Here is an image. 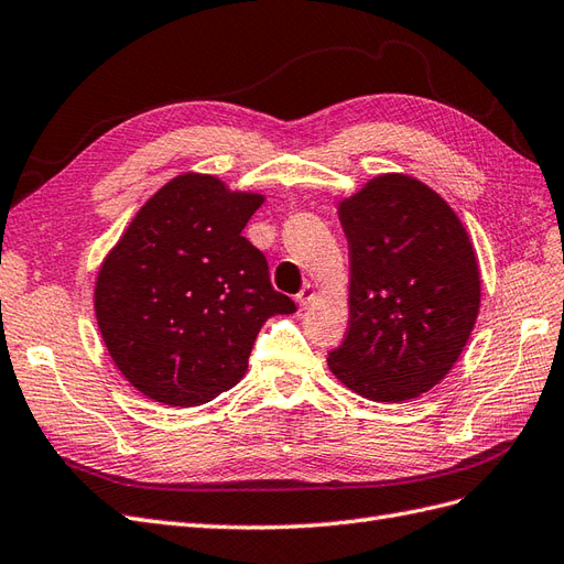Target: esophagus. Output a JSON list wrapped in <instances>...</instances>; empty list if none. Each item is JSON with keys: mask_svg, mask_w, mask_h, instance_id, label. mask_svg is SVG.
Instances as JSON below:
<instances>
[{"mask_svg": "<svg viewBox=\"0 0 564 564\" xmlns=\"http://www.w3.org/2000/svg\"><path fill=\"white\" fill-rule=\"evenodd\" d=\"M312 300H314V285H312V283H304V285H302V291H300V293H297V297H295V302L300 304L302 310H307Z\"/></svg>", "mask_w": 564, "mask_h": 564, "instance_id": "1", "label": "esophagus"}]
</instances>
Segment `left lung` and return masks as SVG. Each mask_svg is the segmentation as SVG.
<instances>
[{
    "mask_svg": "<svg viewBox=\"0 0 564 564\" xmlns=\"http://www.w3.org/2000/svg\"><path fill=\"white\" fill-rule=\"evenodd\" d=\"M349 243V328L333 376L371 401L425 394L458 361L479 314V267L437 191L388 172L337 203Z\"/></svg>",
    "mask_w": 564,
    "mask_h": 564,
    "instance_id": "8db88e82",
    "label": "left lung"
}]
</instances>
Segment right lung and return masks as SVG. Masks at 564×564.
I'll list each match as a JSON object with an SVG mask.
<instances>
[{
	"label": "right lung",
	"mask_w": 564,
	"mask_h": 564,
	"mask_svg": "<svg viewBox=\"0 0 564 564\" xmlns=\"http://www.w3.org/2000/svg\"><path fill=\"white\" fill-rule=\"evenodd\" d=\"M262 193L184 172L141 205L106 254L94 314L112 364L143 397L200 406L246 376L254 337L295 302L243 236Z\"/></svg>",
	"instance_id": "right-lung-1"
}]
</instances>
